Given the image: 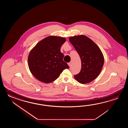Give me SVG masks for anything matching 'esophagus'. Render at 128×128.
<instances>
[{"label": "esophagus", "instance_id": "obj_1", "mask_svg": "<svg viewBox=\"0 0 128 128\" xmlns=\"http://www.w3.org/2000/svg\"><path fill=\"white\" fill-rule=\"evenodd\" d=\"M68 65L69 66H70L71 65V62H70V63H68Z\"/></svg>", "mask_w": 128, "mask_h": 128}]
</instances>
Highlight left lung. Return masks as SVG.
<instances>
[{
	"mask_svg": "<svg viewBox=\"0 0 128 128\" xmlns=\"http://www.w3.org/2000/svg\"><path fill=\"white\" fill-rule=\"evenodd\" d=\"M69 41L78 53L82 61V68L74 76L81 84L89 83L100 73L104 64V57L98 45L84 35L71 36Z\"/></svg>",
	"mask_w": 128,
	"mask_h": 128,
	"instance_id": "left-lung-1",
	"label": "left lung"
}]
</instances>
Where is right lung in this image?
<instances>
[{
  "mask_svg": "<svg viewBox=\"0 0 128 128\" xmlns=\"http://www.w3.org/2000/svg\"><path fill=\"white\" fill-rule=\"evenodd\" d=\"M65 41L64 38L49 36L40 41L30 51L28 66L36 79L45 83H51L64 69L69 68L60 52L61 46Z\"/></svg>",
  "mask_w": 128,
  "mask_h": 128,
  "instance_id": "1",
  "label": "right lung"
}]
</instances>
